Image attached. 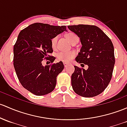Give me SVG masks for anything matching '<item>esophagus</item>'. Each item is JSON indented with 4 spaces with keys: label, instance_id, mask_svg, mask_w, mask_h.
<instances>
[{
    "label": "esophagus",
    "instance_id": "1",
    "mask_svg": "<svg viewBox=\"0 0 127 127\" xmlns=\"http://www.w3.org/2000/svg\"><path fill=\"white\" fill-rule=\"evenodd\" d=\"M63 64H64V66L65 67H66L68 66V63H64Z\"/></svg>",
    "mask_w": 127,
    "mask_h": 127
}]
</instances>
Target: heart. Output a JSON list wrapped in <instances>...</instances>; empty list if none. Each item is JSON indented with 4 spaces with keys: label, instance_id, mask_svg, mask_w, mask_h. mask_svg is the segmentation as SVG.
<instances>
[{
    "label": "heart",
    "instance_id": "b5f03b06",
    "mask_svg": "<svg viewBox=\"0 0 127 127\" xmlns=\"http://www.w3.org/2000/svg\"><path fill=\"white\" fill-rule=\"evenodd\" d=\"M66 38L69 40L70 42L73 44L76 41H78V38L75 34L73 33H69L66 35ZM58 36H55L51 39V46L53 49H55L57 46V41H58ZM76 52L74 50H70V51H60L57 53V60L59 61H63L64 63H68L70 60L75 57Z\"/></svg>",
    "mask_w": 127,
    "mask_h": 127
}]
</instances>
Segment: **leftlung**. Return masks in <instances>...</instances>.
Listing matches in <instances>:
<instances>
[{
  "instance_id": "1",
  "label": "left lung",
  "mask_w": 127,
  "mask_h": 127,
  "mask_svg": "<svg viewBox=\"0 0 127 127\" xmlns=\"http://www.w3.org/2000/svg\"><path fill=\"white\" fill-rule=\"evenodd\" d=\"M68 29L80 39L82 47L75 61L87 70L75 66L71 76L73 90L84 97H93L102 93L110 82L115 64L114 46L109 38L98 27L79 24Z\"/></svg>"
}]
</instances>
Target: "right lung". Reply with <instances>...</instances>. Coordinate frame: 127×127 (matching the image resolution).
I'll return each instance as SVG.
<instances>
[{
    "label": "right lung",
    "instance_id": "1",
    "mask_svg": "<svg viewBox=\"0 0 127 127\" xmlns=\"http://www.w3.org/2000/svg\"><path fill=\"white\" fill-rule=\"evenodd\" d=\"M66 30L65 25L54 26L34 23L21 30L13 48V65L19 81L25 89L36 95H44L53 91L57 77L64 69L62 61L52 63L55 57L51 39ZM44 59L51 64H42Z\"/></svg>",
    "mask_w": 127,
    "mask_h": 127
}]
</instances>
